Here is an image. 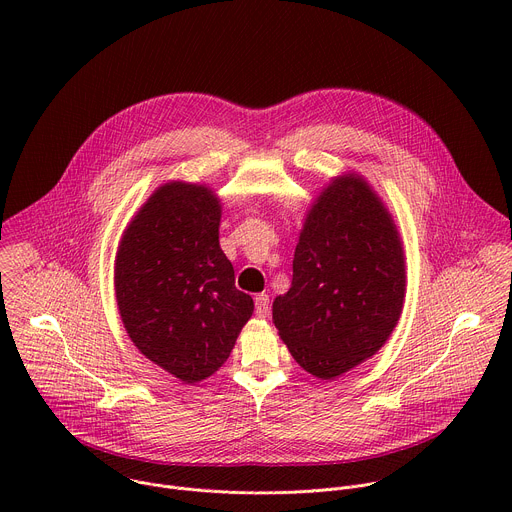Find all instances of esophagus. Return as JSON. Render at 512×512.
Instances as JSON below:
<instances>
[{"label":"esophagus","mask_w":512,"mask_h":512,"mask_svg":"<svg viewBox=\"0 0 512 512\" xmlns=\"http://www.w3.org/2000/svg\"><path fill=\"white\" fill-rule=\"evenodd\" d=\"M255 314L259 318H267L269 316V296L267 294H259L255 298Z\"/></svg>","instance_id":"1"}]
</instances>
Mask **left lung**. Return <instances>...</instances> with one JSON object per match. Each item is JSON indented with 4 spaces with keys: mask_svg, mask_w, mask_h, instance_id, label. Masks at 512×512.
<instances>
[{
    "mask_svg": "<svg viewBox=\"0 0 512 512\" xmlns=\"http://www.w3.org/2000/svg\"><path fill=\"white\" fill-rule=\"evenodd\" d=\"M403 296L391 214L362 178H336L306 218L289 291L273 302L281 340L302 369L334 379L385 344Z\"/></svg>",
    "mask_w": 512,
    "mask_h": 512,
    "instance_id": "1",
    "label": "left lung"
}]
</instances>
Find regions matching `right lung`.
Instances as JSON below:
<instances>
[{
  "label": "right lung",
  "instance_id": "add662e5",
  "mask_svg": "<svg viewBox=\"0 0 512 512\" xmlns=\"http://www.w3.org/2000/svg\"><path fill=\"white\" fill-rule=\"evenodd\" d=\"M221 204L204 186L158 188L127 227L115 263L121 320L143 356L184 383L229 358L253 314L218 245Z\"/></svg>",
  "mask_w": 512,
  "mask_h": 512
}]
</instances>
